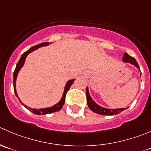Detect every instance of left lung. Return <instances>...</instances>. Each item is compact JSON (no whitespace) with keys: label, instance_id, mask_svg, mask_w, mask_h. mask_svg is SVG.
<instances>
[{"label":"left lung","instance_id":"left-lung-1","mask_svg":"<svg viewBox=\"0 0 151 151\" xmlns=\"http://www.w3.org/2000/svg\"><path fill=\"white\" fill-rule=\"evenodd\" d=\"M122 61L124 63H129L132 64L134 66L137 67L139 70L140 71L139 65H138L136 60L134 59L133 57L128 55L127 53H125L122 58ZM140 76H141V72H140ZM86 98H87V102L88 106L91 110L93 112L96 113L98 114L101 115H108V116H112V115H116L123 111L125 108H115V109H111V108H105L103 107L100 106L98 104H96L94 101L92 99L91 96L89 94L88 88H86ZM128 108H126V109Z\"/></svg>","mask_w":151,"mask_h":151}]
</instances>
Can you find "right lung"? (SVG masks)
I'll use <instances>...</instances> for the list:
<instances>
[{
  "label": "right lung",
  "instance_id": "obj_1",
  "mask_svg": "<svg viewBox=\"0 0 151 151\" xmlns=\"http://www.w3.org/2000/svg\"><path fill=\"white\" fill-rule=\"evenodd\" d=\"M49 44H50V43H48V42H46V43H40V44H38V45H36V46H32V47L30 48L29 50L26 51V52H24V53L22 55V56L20 57V60H19L18 63H17V65H16V68H15V69H14V75H13V86H14V93H15V96H17V97H18V96H17V91H16V80H17V74H18V73H19V71H20V68H21L23 66V65H24V63H25V60H26V57L28 56V55H29V53L32 52L33 51L37 50V49H39V48H40V47H43V46H49ZM74 80H75V79H73V80H70L67 82V83L65 84V88H64V91H63V93L62 98H61V99L58 102V103L55 104V105H53V106L49 107V108L36 109V108H29V107L26 106V105H23V104H22V105H23L25 108H27L28 110H29L30 111H32L33 114H37V115H45V114H52V113L56 112V111H60V110L63 108V105H64V102H65V95H66L67 91L69 90L70 87H71V85L74 83ZM18 99H19V101L20 102V99H19V98H18Z\"/></svg>",
  "mask_w": 151,
  "mask_h": 151
}]
</instances>
